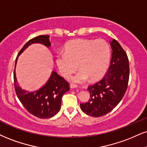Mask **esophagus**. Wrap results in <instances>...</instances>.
Segmentation results:
<instances>
[{
  "instance_id": "34e87169",
  "label": "esophagus",
  "mask_w": 147,
  "mask_h": 147,
  "mask_svg": "<svg viewBox=\"0 0 147 147\" xmlns=\"http://www.w3.org/2000/svg\"><path fill=\"white\" fill-rule=\"evenodd\" d=\"M70 87L71 88H75L77 87V85L75 84H73V83H72V84H70Z\"/></svg>"
}]
</instances>
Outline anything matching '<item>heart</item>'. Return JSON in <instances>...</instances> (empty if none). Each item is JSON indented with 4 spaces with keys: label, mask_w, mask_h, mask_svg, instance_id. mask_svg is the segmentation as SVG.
<instances>
[{
    "label": "heart",
    "mask_w": 147,
    "mask_h": 147,
    "mask_svg": "<svg viewBox=\"0 0 147 147\" xmlns=\"http://www.w3.org/2000/svg\"><path fill=\"white\" fill-rule=\"evenodd\" d=\"M110 49L105 40L98 39L72 40L64 48V52L56 56V64L61 75L68 78L77 68L80 70L70 77L72 82L83 83L88 78L95 80L104 75L108 66Z\"/></svg>",
    "instance_id": "obj_1"
}]
</instances>
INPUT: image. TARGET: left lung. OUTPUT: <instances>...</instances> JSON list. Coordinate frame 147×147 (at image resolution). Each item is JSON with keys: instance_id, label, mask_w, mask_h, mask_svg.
<instances>
[{"instance_id": "obj_1", "label": "left lung", "mask_w": 147, "mask_h": 147, "mask_svg": "<svg viewBox=\"0 0 147 147\" xmlns=\"http://www.w3.org/2000/svg\"><path fill=\"white\" fill-rule=\"evenodd\" d=\"M112 57L108 70L101 80L88 86L90 94L88 102L81 103L84 113L99 117L110 112L124 96L129 78L127 55L116 40L110 42Z\"/></svg>"}]
</instances>
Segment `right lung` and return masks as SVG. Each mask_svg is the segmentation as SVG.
Here are the masks:
<instances>
[{"instance_id":"right-lung-1","label":"right lung","mask_w":147,"mask_h":147,"mask_svg":"<svg viewBox=\"0 0 147 147\" xmlns=\"http://www.w3.org/2000/svg\"><path fill=\"white\" fill-rule=\"evenodd\" d=\"M49 37L47 35H39L26 42L16 59L15 68L18 57L31 44L40 43L47 47H50ZM13 81L16 93L21 103L30 114L39 118H49L55 116L61 108V98L63 94L70 90L68 81L54 71H53L47 84L35 92H29L22 90L18 85L15 70L13 72Z\"/></svg>"}]
</instances>
